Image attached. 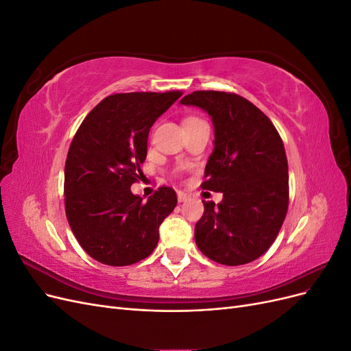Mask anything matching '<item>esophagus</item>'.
<instances>
[{"instance_id": "obj_1", "label": "esophagus", "mask_w": 351, "mask_h": 351, "mask_svg": "<svg viewBox=\"0 0 351 351\" xmlns=\"http://www.w3.org/2000/svg\"><path fill=\"white\" fill-rule=\"evenodd\" d=\"M189 197H190V195L186 193V192H177V199H178V202H186Z\"/></svg>"}]
</instances>
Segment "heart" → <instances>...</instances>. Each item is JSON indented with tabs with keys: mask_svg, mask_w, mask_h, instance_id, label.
I'll list each match as a JSON object with an SVG mask.
<instances>
[{
	"mask_svg": "<svg viewBox=\"0 0 351 351\" xmlns=\"http://www.w3.org/2000/svg\"><path fill=\"white\" fill-rule=\"evenodd\" d=\"M190 120H196V119H187V120H186V121H190Z\"/></svg>",
	"mask_w": 351,
	"mask_h": 351,
	"instance_id": "obj_1",
	"label": "heart"
}]
</instances>
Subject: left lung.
<instances>
[{
  "label": "left lung",
  "mask_w": 351,
  "mask_h": 351,
  "mask_svg": "<svg viewBox=\"0 0 351 351\" xmlns=\"http://www.w3.org/2000/svg\"><path fill=\"white\" fill-rule=\"evenodd\" d=\"M180 104L212 117L215 147L200 187L224 195L217 206L204 200L195 226L199 250L228 267L258 259L277 239L289 209V162L280 133L237 93L196 90Z\"/></svg>",
  "instance_id": "obj_1"
}]
</instances>
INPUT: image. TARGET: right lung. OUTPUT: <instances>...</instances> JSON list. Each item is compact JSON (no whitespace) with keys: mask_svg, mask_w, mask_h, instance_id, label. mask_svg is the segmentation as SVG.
I'll list each match as a JSON object with an SVG mask.
<instances>
[{"mask_svg":"<svg viewBox=\"0 0 351 351\" xmlns=\"http://www.w3.org/2000/svg\"><path fill=\"white\" fill-rule=\"evenodd\" d=\"M182 90L115 93L102 99L74 134L64 168L66 215L90 258L125 267L149 256L159 226L177 205L161 186L146 202L132 193L142 176L147 134Z\"/></svg>","mask_w":351,"mask_h":351,"instance_id":"add662e5","label":"right lung"}]
</instances>
